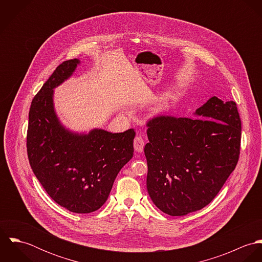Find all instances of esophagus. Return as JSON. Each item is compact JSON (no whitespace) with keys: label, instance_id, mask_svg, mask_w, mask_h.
<instances>
[{"label":"esophagus","instance_id":"esophagus-1","mask_svg":"<svg viewBox=\"0 0 262 262\" xmlns=\"http://www.w3.org/2000/svg\"><path fill=\"white\" fill-rule=\"evenodd\" d=\"M143 147H144V141H143V139L141 138V136H136V137L134 138V149H135L136 152L140 153V152H142Z\"/></svg>","mask_w":262,"mask_h":262}]
</instances>
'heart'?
Listing matches in <instances>:
<instances>
[{
  "instance_id": "1",
  "label": "heart",
  "mask_w": 262,
  "mask_h": 262,
  "mask_svg": "<svg viewBox=\"0 0 262 262\" xmlns=\"http://www.w3.org/2000/svg\"><path fill=\"white\" fill-rule=\"evenodd\" d=\"M168 105H169L168 101H167L166 99H162V100H160V101L154 106V111L157 113H162L168 108Z\"/></svg>"
}]
</instances>
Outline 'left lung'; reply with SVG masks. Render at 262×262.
I'll use <instances>...</instances> for the list:
<instances>
[{"label": "left lung", "mask_w": 262, "mask_h": 262, "mask_svg": "<svg viewBox=\"0 0 262 262\" xmlns=\"http://www.w3.org/2000/svg\"><path fill=\"white\" fill-rule=\"evenodd\" d=\"M194 115L157 116L147 122V190L154 205L170 216H185L210 204L239 159L236 103L212 97Z\"/></svg>", "instance_id": "left-lung-1"}]
</instances>
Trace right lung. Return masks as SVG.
Masks as SVG:
<instances>
[{
    "label": "right lung",
    "mask_w": 262,
    "mask_h": 262,
    "mask_svg": "<svg viewBox=\"0 0 262 262\" xmlns=\"http://www.w3.org/2000/svg\"><path fill=\"white\" fill-rule=\"evenodd\" d=\"M79 64H59L31 103L27 153L31 168L49 196L77 214L99 210L107 201L121 168L133 157L134 129L111 133L93 129L75 133L59 121L53 89L68 79Z\"/></svg>",
    "instance_id": "right-lung-1"
}]
</instances>
